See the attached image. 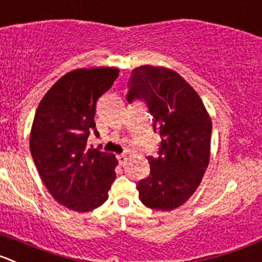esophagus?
<instances>
[{
	"instance_id": "obj_1",
	"label": "esophagus",
	"mask_w": 262,
	"mask_h": 262,
	"mask_svg": "<svg viewBox=\"0 0 262 262\" xmlns=\"http://www.w3.org/2000/svg\"><path fill=\"white\" fill-rule=\"evenodd\" d=\"M117 160H119V164L120 165H125V163H126V160H128V158H126L125 155H124V154H121V155H117Z\"/></svg>"
}]
</instances>
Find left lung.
<instances>
[{"instance_id": "obj_1", "label": "left lung", "mask_w": 262, "mask_h": 262, "mask_svg": "<svg viewBox=\"0 0 262 262\" xmlns=\"http://www.w3.org/2000/svg\"><path fill=\"white\" fill-rule=\"evenodd\" d=\"M128 89L129 103L147 104L161 138L158 156H148L150 174L137 185L139 199L151 209L172 211L194 194L208 167L211 117L194 88L169 68H134Z\"/></svg>"}]
</instances>
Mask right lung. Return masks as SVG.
I'll return each instance as SVG.
<instances>
[{"label":"right lung","mask_w":262,"mask_h":262,"mask_svg":"<svg viewBox=\"0 0 262 262\" xmlns=\"http://www.w3.org/2000/svg\"><path fill=\"white\" fill-rule=\"evenodd\" d=\"M119 70L80 68L62 76L43 95L32 124L29 147L49 192L59 204L89 212L103 204L116 178L114 154L88 147L95 136V104Z\"/></svg>","instance_id":"right-lung-1"}]
</instances>
